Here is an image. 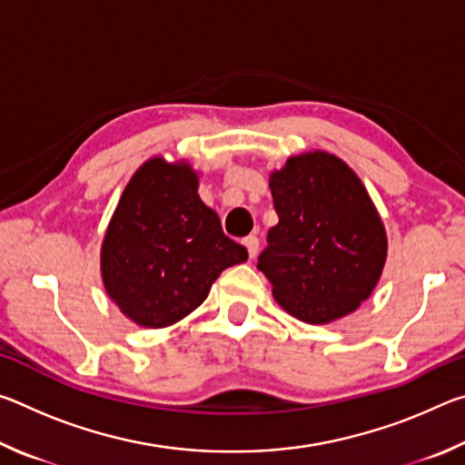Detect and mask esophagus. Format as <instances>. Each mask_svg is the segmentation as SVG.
<instances>
[{"label":"esophagus","mask_w":465,"mask_h":465,"mask_svg":"<svg viewBox=\"0 0 465 465\" xmlns=\"http://www.w3.org/2000/svg\"><path fill=\"white\" fill-rule=\"evenodd\" d=\"M242 243H243V246H246L250 258H256L258 248H261V242H258L256 235H248V238L242 240Z\"/></svg>","instance_id":"34e87169"}]
</instances>
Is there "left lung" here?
Instances as JSON below:
<instances>
[{
	"mask_svg": "<svg viewBox=\"0 0 465 465\" xmlns=\"http://www.w3.org/2000/svg\"><path fill=\"white\" fill-rule=\"evenodd\" d=\"M279 223L258 269L279 305L308 324L355 312L381 277L388 238L363 183L332 153L289 157L271 174Z\"/></svg>",
	"mask_w": 465,
	"mask_h": 465,
	"instance_id": "left-lung-1",
	"label": "left lung"
}]
</instances>
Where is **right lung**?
<instances>
[{"label":"right lung","mask_w":465,"mask_h":465,"mask_svg":"<svg viewBox=\"0 0 465 465\" xmlns=\"http://www.w3.org/2000/svg\"><path fill=\"white\" fill-rule=\"evenodd\" d=\"M188 163L152 157L123 191L102 242L100 269L108 297L129 320L166 328L194 312L227 266L248 250L227 238L201 201Z\"/></svg>","instance_id":"right-lung-1"}]
</instances>
